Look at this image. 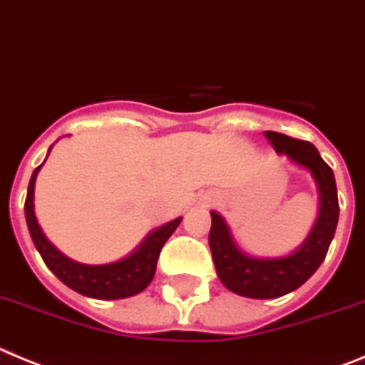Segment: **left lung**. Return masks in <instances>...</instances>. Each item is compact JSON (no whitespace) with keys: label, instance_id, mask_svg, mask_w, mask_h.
Listing matches in <instances>:
<instances>
[{"label":"left lung","instance_id":"obj_1","mask_svg":"<svg viewBox=\"0 0 365 365\" xmlns=\"http://www.w3.org/2000/svg\"><path fill=\"white\" fill-rule=\"evenodd\" d=\"M265 138L278 156H285L294 165L309 170L317 183L320 207L307 238L285 256L247 255L238 247L223 216L211 211L209 247L220 282L240 297L258 300L284 297L313 277L326 258L340 212L333 170L322 160L317 147L274 130H265Z\"/></svg>","mask_w":365,"mask_h":365}]
</instances>
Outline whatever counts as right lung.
I'll return each instance as SVG.
<instances>
[{
  "instance_id": "1",
  "label": "right lung",
  "mask_w": 365,
  "mask_h": 365,
  "mask_svg": "<svg viewBox=\"0 0 365 365\" xmlns=\"http://www.w3.org/2000/svg\"><path fill=\"white\" fill-rule=\"evenodd\" d=\"M51 149H48V153H51ZM41 165L36 167L31 176V182H29L27 200H25V218H27L32 242H34L36 249L41 255L47 267L67 287L88 298L120 300V298H129L142 293L154 278L160 251H162L163 244L169 240V236L176 231V227L182 222V216L150 231L142 240V244L121 260L100 265L81 264V262L72 260V258L65 256L58 247H54L45 236V232L41 231V227H39L38 218L34 215V187Z\"/></svg>"
}]
</instances>
